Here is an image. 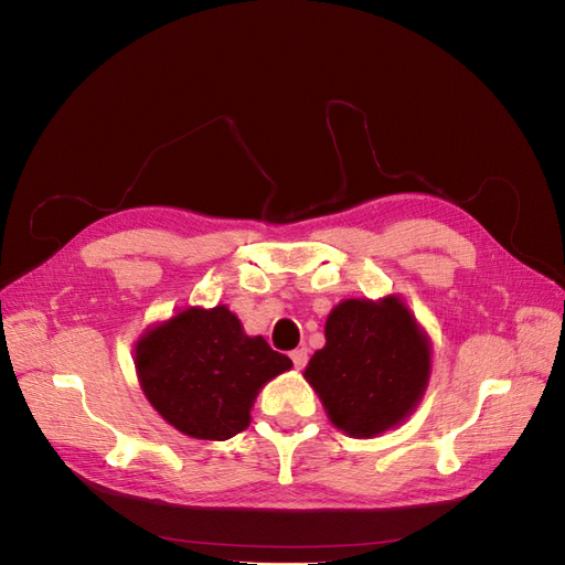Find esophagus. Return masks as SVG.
<instances>
[{
    "label": "esophagus",
    "instance_id": "esophagus-1",
    "mask_svg": "<svg viewBox=\"0 0 565 565\" xmlns=\"http://www.w3.org/2000/svg\"><path fill=\"white\" fill-rule=\"evenodd\" d=\"M290 361H294V366L298 371H302L307 366V348H298V350L290 352Z\"/></svg>",
    "mask_w": 565,
    "mask_h": 565
}]
</instances>
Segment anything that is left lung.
Here are the masks:
<instances>
[{"label": "left lung", "mask_w": 565, "mask_h": 565, "mask_svg": "<svg viewBox=\"0 0 565 565\" xmlns=\"http://www.w3.org/2000/svg\"><path fill=\"white\" fill-rule=\"evenodd\" d=\"M429 371L431 342L402 298H350L326 319V344L305 380L338 429L371 439L415 411Z\"/></svg>", "instance_id": "obj_1"}]
</instances>
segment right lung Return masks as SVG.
Segmentation results:
<instances>
[{
	"mask_svg": "<svg viewBox=\"0 0 565 565\" xmlns=\"http://www.w3.org/2000/svg\"><path fill=\"white\" fill-rule=\"evenodd\" d=\"M136 373L154 411L192 439L225 441L250 423L260 387L294 366L246 335L225 305L188 307L136 342Z\"/></svg>",
	"mask_w": 565,
	"mask_h": 565,
	"instance_id": "add662e5",
	"label": "right lung"
}]
</instances>
